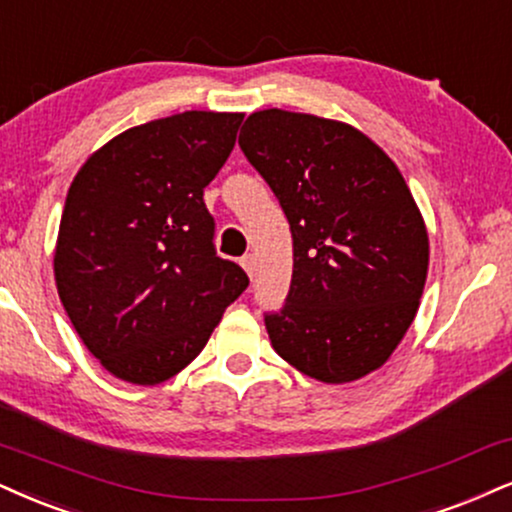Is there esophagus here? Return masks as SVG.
Here are the masks:
<instances>
[{"mask_svg":"<svg viewBox=\"0 0 512 512\" xmlns=\"http://www.w3.org/2000/svg\"><path fill=\"white\" fill-rule=\"evenodd\" d=\"M242 268H244V273H246V275L254 277V270H256V258L251 256V254H246V256L242 258Z\"/></svg>","mask_w":512,"mask_h":512,"instance_id":"34e87169","label":"esophagus"}]
</instances>
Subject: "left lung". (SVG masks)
Returning a JSON list of instances; mask_svg holds the SVG:
<instances>
[{"label":"left lung","mask_w":512,"mask_h":512,"mask_svg":"<svg viewBox=\"0 0 512 512\" xmlns=\"http://www.w3.org/2000/svg\"><path fill=\"white\" fill-rule=\"evenodd\" d=\"M239 147L294 237L287 304L266 315L277 356L325 384L382 368L430 268L425 218L399 166L349 123L282 109L251 113Z\"/></svg>","instance_id":"obj_1"}]
</instances>
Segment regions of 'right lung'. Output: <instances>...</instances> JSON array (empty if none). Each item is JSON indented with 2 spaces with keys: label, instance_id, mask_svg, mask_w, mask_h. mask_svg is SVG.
<instances>
[{
  "label": "right lung",
  "instance_id": "add662e5",
  "mask_svg": "<svg viewBox=\"0 0 512 512\" xmlns=\"http://www.w3.org/2000/svg\"><path fill=\"white\" fill-rule=\"evenodd\" d=\"M244 113L185 111L121 132L68 187L54 280L87 351L118 380L154 387L204 349L249 277L213 249L204 187Z\"/></svg>",
  "mask_w": 512,
  "mask_h": 512
}]
</instances>
